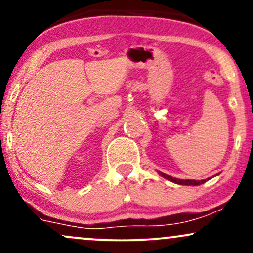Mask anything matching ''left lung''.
I'll list each match as a JSON object with an SVG mask.
<instances>
[{"label": "left lung", "mask_w": 253, "mask_h": 253, "mask_svg": "<svg viewBox=\"0 0 253 253\" xmlns=\"http://www.w3.org/2000/svg\"><path fill=\"white\" fill-rule=\"evenodd\" d=\"M161 175L163 176L164 178L169 179L171 182L177 183V184H182V185H200L206 182V179H202V181H194V179H178V178H175V177L164 175V173H161Z\"/></svg>", "instance_id": "1"}]
</instances>
